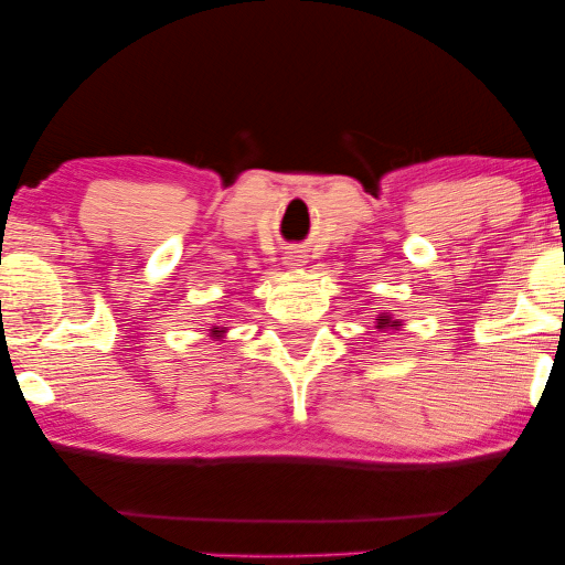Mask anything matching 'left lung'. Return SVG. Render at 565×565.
Masks as SVG:
<instances>
[{
  "mask_svg": "<svg viewBox=\"0 0 565 565\" xmlns=\"http://www.w3.org/2000/svg\"><path fill=\"white\" fill-rule=\"evenodd\" d=\"M377 329H383V327H401V321H391V316H377Z\"/></svg>",
  "mask_w": 565,
  "mask_h": 565,
  "instance_id": "obj_1",
  "label": "left lung"
}]
</instances>
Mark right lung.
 Returning a JSON list of instances; mask_svg holds the SVG:
<instances>
[{"mask_svg":"<svg viewBox=\"0 0 565 565\" xmlns=\"http://www.w3.org/2000/svg\"><path fill=\"white\" fill-rule=\"evenodd\" d=\"M221 331H223V329H218V327H213V329H211V334H221Z\"/></svg>","mask_w":565,"mask_h":565,"instance_id":"add662e5","label":"right lung"}]
</instances>
